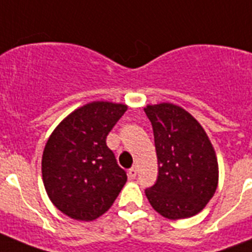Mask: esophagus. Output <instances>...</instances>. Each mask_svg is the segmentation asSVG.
I'll return each instance as SVG.
<instances>
[{
	"label": "esophagus",
	"instance_id": "34e87169",
	"mask_svg": "<svg viewBox=\"0 0 252 252\" xmlns=\"http://www.w3.org/2000/svg\"><path fill=\"white\" fill-rule=\"evenodd\" d=\"M128 175H129L130 179H134V178L137 176V168H136V167H130L129 170H128Z\"/></svg>",
	"mask_w": 252,
	"mask_h": 252
}]
</instances>
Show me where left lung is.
Listing matches in <instances>:
<instances>
[{
  "label": "left lung",
  "mask_w": 252,
  "mask_h": 252,
  "mask_svg": "<svg viewBox=\"0 0 252 252\" xmlns=\"http://www.w3.org/2000/svg\"><path fill=\"white\" fill-rule=\"evenodd\" d=\"M152 123L158 159L157 182L145 195L168 220L201 212L219 184V163L211 140L189 112L172 103L144 108Z\"/></svg>",
  "instance_id": "8db88e82"
}]
</instances>
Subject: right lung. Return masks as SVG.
<instances>
[{"label": "right lung", "mask_w": 252, "mask_h": 252, "mask_svg": "<svg viewBox=\"0 0 252 252\" xmlns=\"http://www.w3.org/2000/svg\"><path fill=\"white\" fill-rule=\"evenodd\" d=\"M126 108L122 103H87L49 136L41 158L43 183L53 205L70 219H98L124 187L126 172L106 138Z\"/></svg>", "instance_id": "right-lung-1"}]
</instances>
